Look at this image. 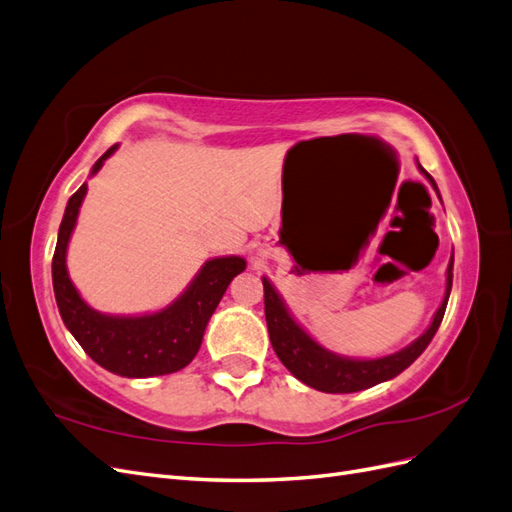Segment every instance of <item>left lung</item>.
I'll return each mask as SVG.
<instances>
[{
	"instance_id": "1",
	"label": "left lung",
	"mask_w": 512,
	"mask_h": 512,
	"mask_svg": "<svg viewBox=\"0 0 512 512\" xmlns=\"http://www.w3.org/2000/svg\"><path fill=\"white\" fill-rule=\"evenodd\" d=\"M418 168H421V173L429 179L433 190L438 192V185L433 181V177L421 164H418ZM262 286H265V316H267L271 346L290 374L297 380H301L303 384L312 386V389L322 393H356L399 376L401 371L410 367L429 346V342L433 339V335H436L440 322L444 318L448 297H451L453 258L448 262V269H446L444 301L438 307L436 316H433L429 329L421 337L414 339V342L404 350L382 356V359H350V356H339L327 348H322L316 339L309 337L299 327L297 320L290 316L282 297L277 294V290L273 288V284L267 280V277H262Z\"/></svg>"
}]
</instances>
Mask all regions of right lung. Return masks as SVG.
I'll list each match as a JSON object with an SVG mask.
<instances>
[{"label":"right lung","instance_id":"right-lung-1","mask_svg":"<svg viewBox=\"0 0 512 512\" xmlns=\"http://www.w3.org/2000/svg\"><path fill=\"white\" fill-rule=\"evenodd\" d=\"M115 149L117 145L104 153L91 168V175L98 173ZM85 194L87 183L70 196L53 254V290L61 320L91 359L117 376L151 378L183 369L203 344L207 322L232 277L245 271V260L241 256L207 260L181 297L156 314H100L81 299L66 269L68 243Z\"/></svg>","mask_w":512,"mask_h":512}]
</instances>
